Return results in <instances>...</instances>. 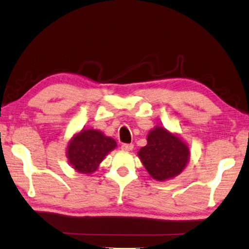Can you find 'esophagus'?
I'll list each match as a JSON object with an SVG mask.
<instances>
[{
  "mask_svg": "<svg viewBox=\"0 0 249 249\" xmlns=\"http://www.w3.org/2000/svg\"><path fill=\"white\" fill-rule=\"evenodd\" d=\"M121 148H122V150H124V151H132L133 148H134V144H132V143H123L121 146Z\"/></svg>",
  "mask_w": 249,
  "mask_h": 249,
  "instance_id": "obj_1",
  "label": "esophagus"
}]
</instances>
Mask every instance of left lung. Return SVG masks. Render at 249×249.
I'll return each mask as SVG.
<instances>
[{"mask_svg":"<svg viewBox=\"0 0 249 249\" xmlns=\"http://www.w3.org/2000/svg\"><path fill=\"white\" fill-rule=\"evenodd\" d=\"M138 158L152 178L163 182L182 173L191 152L188 144L178 135L156 126L149 132L147 144L140 148Z\"/></svg>","mask_w":249,"mask_h":249,"instance_id":"1","label":"left lung"}]
</instances>
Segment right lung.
<instances>
[{
	"mask_svg": "<svg viewBox=\"0 0 249 249\" xmlns=\"http://www.w3.org/2000/svg\"><path fill=\"white\" fill-rule=\"evenodd\" d=\"M116 142L98 129L83 128L71 138L66 157L71 168L81 174H91L113 149Z\"/></svg>",
	"mask_w": 249,
	"mask_h": 249,
	"instance_id": "obj_1",
	"label": "right lung"
}]
</instances>
